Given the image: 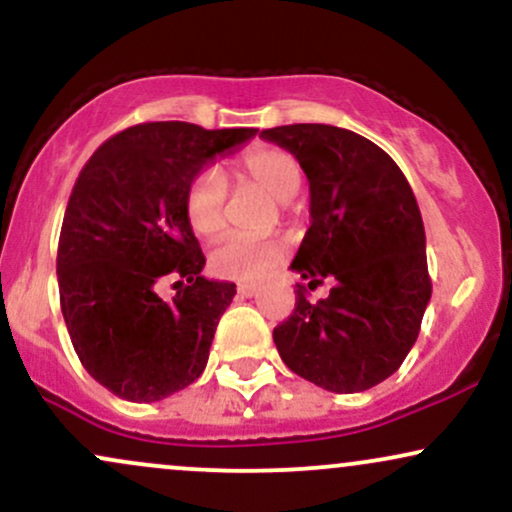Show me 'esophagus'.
<instances>
[{
	"instance_id": "obj_1",
	"label": "esophagus",
	"mask_w": 512,
	"mask_h": 512,
	"mask_svg": "<svg viewBox=\"0 0 512 512\" xmlns=\"http://www.w3.org/2000/svg\"><path fill=\"white\" fill-rule=\"evenodd\" d=\"M238 293H240V296H245V298H252V296H257V293H260V289H257V286H252V284H240Z\"/></svg>"
}]
</instances>
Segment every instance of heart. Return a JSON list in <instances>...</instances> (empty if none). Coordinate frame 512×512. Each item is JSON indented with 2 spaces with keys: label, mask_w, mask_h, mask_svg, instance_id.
Here are the masks:
<instances>
[{
  "label": "heart",
  "mask_w": 512,
  "mask_h": 512,
  "mask_svg": "<svg viewBox=\"0 0 512 512\" xmlns=\"http://www.w3.org/2000/svg\"><path fill=\"white\" fill-rule=\"evenodd\" d=\"M231 175L238 182H250L289 207V199L303 185V170L291 151L279 146H252L231 163ZM185 219L199 238H216L226 228V182L214 170H204L187 185ZM284 257V243L276 238L250 240L231 236L221 240L209 255L211 272L223 279L257 281L267 276Z\"/></svg>",
  "instance_id": "b5f03b06"
}]
</instances>
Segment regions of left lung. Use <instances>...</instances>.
Wrapping results in <instances>:
<instances>
[{"label": "left lung", "mask_w": 512, "mask_h": 512, "mask_svg": "<svg viewBox=\"0 0 512 512\" xmlns=\"http://www.w3.org/2000/svg\"><path fill=\"white\" fill-rule=\"evenodd\" d=\"M264 142L291 151L310 185V228L291 269L330 296L296 308L274 330L281 361L322 390L383 383L419 337L431 279L419 204L399 166L351 129L284 125Z\"/></svg>", "instance_id": "left-lung-1"}]
</instances>
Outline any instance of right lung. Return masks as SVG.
<instances>
[{
    "label": "right lung",
    "mask_w": 512,
    "mask_h": 512,
    "mask_svg": "<svg viewBox=\"0 0 512 512\" xmlns=\"http://www.w3.org/2000/svg\"><path fill=\"white\" fill-rule=\"evenodd\" d=\"M257 129L144 122L88 158L64 211L57 281L74 351L93 380L127 402H158L202 375L231 281L202 276L185 219L187 185ZM180 278L173 302L157 296Z\"/></svg>",
    "instance_id": "add662e5"
}]
</instances>
